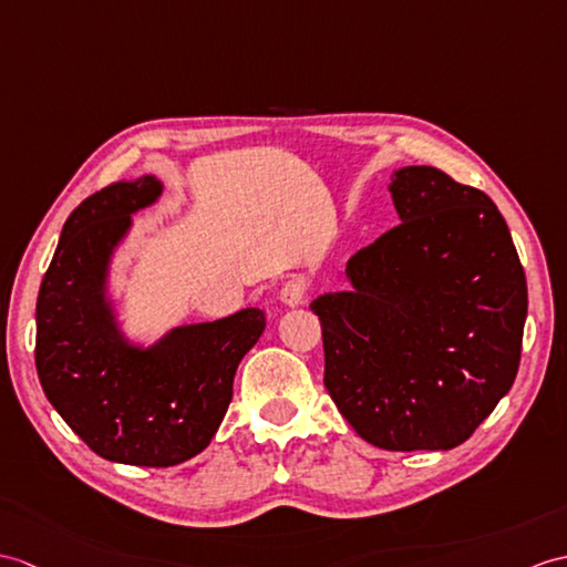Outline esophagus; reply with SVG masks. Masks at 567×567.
I'll return each mask as SVG.
<instances>
[{
  "instance_id": "obj_1",
  "label": "esophagus",
  "mask_w": 567,
  "mask_h": 567,
  "mask_svg": "<svg viewBox=\"0 0 567 567\" xmlns=\"http://www.w3.org/2000/svg\"><path fill=\"white\" fill-rule=\"evenodd\" d=\"M305 297H307V280L299 278V275H295L292 280H287L285 287L280 289V301L285 307H301L305 305Z\"/></svg>"
}]
</instances>
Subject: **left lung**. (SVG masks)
<instances>
[{"mask_svg": "<svg viewBox=\"0 0 567 567\" xmlns=\"http://www.w3.org/2000/svg\"><path fill=\"white\" fill-rule=\"evenodd\" d=\"M401 224L354 254L346 292L311 301L323 384L362 440L454 450L515 384L526 278L495 203L434 166L393 171Z\"/></svg>", "mask_w": 567, "mask_h": 567, "instance_id": "obj_1", "label": "left lung"}]
</instances>
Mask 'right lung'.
Returning a JSON list of instances; mask_svg holds the SVG:
<instances>
[{
  "mask_svg": "<svg viewBox=\"0 0 567 567\" xmlns=\"http://www.w3.org/2000/svg\"><path fill=\"white\" fill-rule=\"evenodd\" d=\"M164 193L156 176L94 193L68 217L35 305V370L52 408L91 452L130 466H176L200 454L227 413L236 367L266 313L176 326L133 343L109 297L111 262L133 215Z\"/></svg>",
  "mask_w": 567,
  "mask_h": 567,
  "instance_id": "obj_1",
  "label": "right lung"
}]
</instances>
